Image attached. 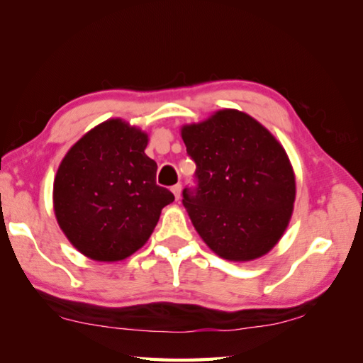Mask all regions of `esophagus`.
Masks as SVG:
<instances>
[{"label": "esophagus", "instance_id": "1", "mask_svg": "<svg viewBox=\"0 0 363 363\" xmlns=\"http://www.w3.org/2000/svg\"><path fill=\"white\" fill-rule=\"evenodd\" d=\"M172 193H174L177 201L180 199V196H182V185H180V183H177V185L172 186Z\"/></svg>", "mask_w": 363, "mask_h": 363}]
</instances>
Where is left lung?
I'll use <instances>...</instances> for the list:
<instances>
[{"instance_id": "8db88e82", "label": "left lung", "mask_w": 363, "mask_h": 363, "mask_svg": "<svg viewBox=\"0 0 363 363\" xmlns=\"http://www.w3.org/2000/svg\"><path fill=\"white\" fill-rule=\"evenodd\" d=\"M196 162V188L183 189L196 231L231 262H250L274 247L295 202V174L274 135L249 114L220 110L182 127Z\"/></svg>"}]
</instances>
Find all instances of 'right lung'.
Returning <instances> with one entry per match:
<instances>
[{"label":"right lung","mask_w":363,"mask_h":363,"mask_svg":"<svg viewBox=\"0 0 363 363\" xmlns=\"http://www.w3.org/2000/svg\"><path fill=\"white\" fill-rule=\"evenodd\" d=\"M148 135L108 119L78 140L57 170V223L82 255L119 262L143 247L162 208L174 202L156 185L157 164L145 155Z\"/></svg>","instance_id":"right-lung-1"}]
</instances>
